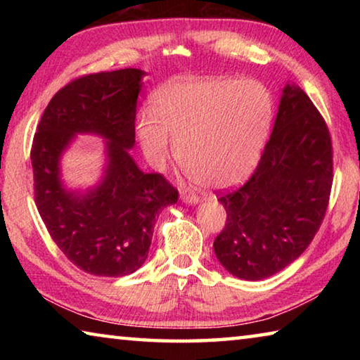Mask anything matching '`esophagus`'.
I'll list each match as a JSON object with an SVG mask.
<instances>
[{
	"label": "esophagus",
	"mask_w": 360,
	"mask_h": 360,
	"mask_svg": "<svg viewBox=\"0 0 360 360\" xmlns=\"http://www.w3.org/2000/svg\"><path fill=\"white\" fill-rule=\"evenodd\" d=\"M181 200L184 203H188V205H197L200 197H198L197 193H184V192H182L181 193Z\"/></svg>",
	"instance_id": "esophagus-1"
}]
</instances>
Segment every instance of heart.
I'll list each match as a JSON object with an SVG mask.
<instances>
[{
  "label": "heart",
  "mask_w": 360,
  "mask_h": 360,
  "mask_svg": "<svg viewBox=\"0 0 360 360\" xmlns=\"http://www.w3.org/2000/svg\"><path fill=\"white\" fill-rule=\"evenodd\" d=\"M273 120V100L254 81L230 77L184 79L162 87L152 112L139 114L136 133L152 165L172 154L211 188L238 184L257 163Z\"/></svg>",
  "instance_id": "1"
}]
</instances>
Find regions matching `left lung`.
Wrapping results in <instances>:
<instances>
[{"instance_id": "1", "label": "left lung", "mask_w": 360, "mask_h": 360, "mask_svg": "<svg viewBox=\"0 0 360 360\" xmlns=\"http://www.w3.org/2000/svg\"><path fill=\"white\" fill-rule=\"evenodd\" d=\"M332 173L324 119L300 87L285 84L257 168L245 186L219 197L227 222L212 246L225 270L260 281L300 257L326 216Z\"/></svg>"}]
</instances>
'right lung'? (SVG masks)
Instances as JSON below:
<instances>
[{
  "mask_svg": "<svg viewBox=\"0 0 360 360\" xmlns=\"http://www.w3.org/2000/svg\"><path fill=\"white\" fill-rule=\"evenodd\" d=\"M146 72L125 68L82 76L49 101L33 138L34 200L52 240L77 268L96 276L131 275L148 259L158 211L178 191L143 173L130 155L136 101ZM77 134L105 139L99 184L84 193L63 184L59 160Z\"/></svg>",
  "mask_w": 360,
  "mask_h": 360,
  "instance_id": "1",
  "label": "right lung"
}]
</instances>
